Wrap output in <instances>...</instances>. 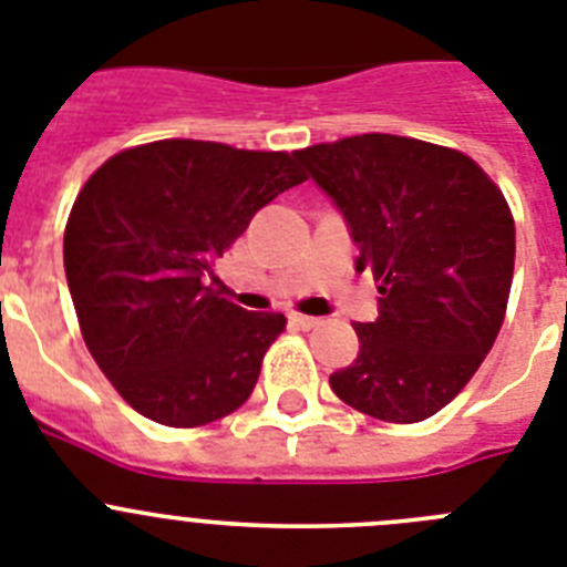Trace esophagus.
<instances>
[{
	"mask_svg": "<svg viewBox=\"0 0 567 567\" xmlns=\"http://www.w3.org/2000/svg\"><path fill=\"white\" fill-rule=\"evenodd\" d=\"M290 322L297 324V328H302V331H308V328H317L319 319L317 317H305V313H290Z\"/></svg>",
	"mask_w": 567,
	"mask_h": 567,
	"instance_id": "esophagus-1",
	"label": "esophagus"
}]
</instances>
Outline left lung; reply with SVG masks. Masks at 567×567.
Returning <instances> with one entry per match:
<instances>
[{"instance_id":"obj_1","label":"left lung","mask_w":567,"mask_h":567,"mask_svg":"<svg viewBox=\"0 0 567 567\" xmlns=\"http://www.w3.org/2000/svg\"><path fill=\"white\" fill-rule=\"evenodd\" d=\"M379 282V317L331 373L339 400L373 420L422 422L454 400L494 348L514 279L508 202L460 151L362 134L297 151Z\"/></svg>"}]
</instances>
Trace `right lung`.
Wrapping results in <instances>:
<instances>
[{
  "instance_id": "obj_1",
  "label": "right lung",
  "mask_w": 567,
  "mask_h": 567,
  "mask_svg": "<svg viewBox=\"0 0 567 567\" xmlns=\"http://www.w3.org/2000/svg\"><path fill=\"white\" fill-rule=\"evenodd\" d=\"M299 182L290 154L162 140L111 156L79 190L65 228L79 328L142 416L196 427L248 400L285 317L219 297L214 268Z\"/></svg>"
}]
</instances>
